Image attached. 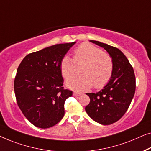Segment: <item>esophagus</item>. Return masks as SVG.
<instances>
[{
	"instance_id": "1",
	"label": "esophagus",
	"mask_w": 151,
	"mask_h": 151,
	"mask_svg": "<svg viewBox=\"0 0 151 151\" xmlns=\"http://www.w3.org/2000/svg\"><path fill=\"white\" fill-rule=\"evenodd\" d=\"M82 94L81 92H73V95L75 96H80V95H81Z\"/></svg>"
}]
</instances>
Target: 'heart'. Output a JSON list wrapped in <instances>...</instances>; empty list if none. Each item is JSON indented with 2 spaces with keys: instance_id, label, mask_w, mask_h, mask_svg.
I'll use <instances>...</instances> for the list:
<instances>
[{
  "instance_id": "1",
  "label": "heart",
  "mask_w": 151,
  "mask_h": 151,
  "mask_svg": "<svg viewBox=\"0 0 151 151\" xmlns=\"http://www.w3.org/2000/svg\"><path fill=\"white\" fill-rule=\"evenodd\" d=\"M73 55V59L64 55L59 63L61 75L65 79L74 74L76 65L82 63V74L68 81V88L86 90L94 86V88L100 89L108 83L113 74L114 62L107 52L92 44L83 42L74 49Z\"/></svg>"
}]
</instances>
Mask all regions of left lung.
<instances>
[{
    "mask_svg": "<svg viewBox=\"0 0 151 151\" xmlns=\"http://www.w3.org/2000/svg\"><path fill=\"white\" fill-rule=\"evenodd\" d=\"M105 48L111 57L114 71L109 83L96 93H87L90 102L86 107L90 117L101 124L109 125L124 116L135 92L133 68L126 56L118 48L102 42L90 40Z\"/></svg>",
    "mask_w": 151,
    "mask_h": 151,
    "instance_id": "obj_1",
    "label": "left lung"
}]
</instances>
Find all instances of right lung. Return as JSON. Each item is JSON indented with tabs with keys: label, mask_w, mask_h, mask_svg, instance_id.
Listing matches in <instances>:
<instances>
[{
	"label": "right lung",
	"mask_w": 151,
	"mask_h": 151,
	"mask_svg": "<svg viewBox=\"0 0 151 151\" xmlns=\"http://www.w3.org/2000/svg\"><path fill=\"white\" fill-rule=\"evenodd\" d=\"M75 42L59 44L27 55L17 69L14 92L17 104L34 126L47 129L64 116V103L73 91L64 89L61 59Z\"/></svg>",
	"instance_id": "1"
}]
</instances>
